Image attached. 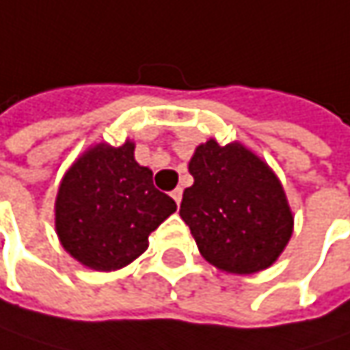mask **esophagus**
<instances>
[{
  "mask_svg": "<svg viewBox=\"0 0 350 350\" xmlns=\"http://www.w3.org/2000/svg\"><path fill=\"white\" fill-rule=\"evenodd\" d=\"M170 196L174 198V202L178 204V206H180V202H182V188H176V190H172V192H170Z\"/></svg>",
  "mask_w": 350,
  "mask_h": 350,
  "instance_id": "1",
  "label": "esophagus"
}]
</instances>
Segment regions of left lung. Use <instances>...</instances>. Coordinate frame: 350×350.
Segmentation results:
<instances>
[{
  "instance_id": "8db88e82",
  "label": "left lung",
  "mask_w": 350,
  "mask_h": 350,
  "mask_svg": "<svg viewBox=\"0 0 350 350\" xmlns=\"http://www.w3.org/2000/svg\"><path fill=\"white\" fill-rule=\"evenodd\" d=\"M188 170L194 184L184 190L180 217L200 254L237 275L269 267L293 232L287 198L269 166L241 144L208 140Z\"/></svg>"
}]
</instances>
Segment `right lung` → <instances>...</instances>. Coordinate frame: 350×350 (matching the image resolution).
I'll return each mask as SVG.
<instances>
[{
	"label": "right lung",
	"mask_w": 350,
	"mask_h": 350,
	"mask_svg": "<svg viewBox=\"0 0 350 350\" xmlns=\"http://www.w3.org/2000/svg\"><path fill=\"white\" fill-rule=\"evenodd\" d=\"M176 212V202L156 190L152 170L134 160V144H96L65 174L55 228L63 247L83 265L113 271L148 247V236Z\"/></svg>",
	"instance_id": "right-lung-1"
}]
</instances>
